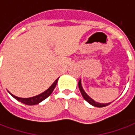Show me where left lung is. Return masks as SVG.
Returning <instances> with one entry per match:
<instances>
[{
  "mask_svg": "<svg viewBox=\"0 0 135 135\" xmlns=\"http://www.w3.org/2000/svg\"><path fill=\"white\" fill-rule=\"evenodd\" d=\"M78 87H79V89L80 91V93H81L82 96L83 97V98L85 99V100H86L89 103H90L91 105H92V106H96V107H104V106H108V105H109L110 103H105V104H103V103H100L95 102L94 100H92L89 96H88V95L86 94V93L84 91V90L83 89V88H82V86H81V81H80V80L79 82H78Z\"/></svg>",
  "mask_w": 135,
  "mask_h": 135,
  "instance_id": "left-lung-1",
  "label": "left lung"
}]
</instances>
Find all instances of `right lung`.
I'll list each match as a JSON object with an SVG mask.
<instances>
[{
    "label": "right lung",
    "mask_w": 135,
    "mask_h": 135,
    "mask_svg": "<svg viewBox=\"0 0 135 135\" xmlns=\"http://www.w3.org/2000/svg\"><path fill=\"white\" fill-rule=\"evenodd\" d=\"M57 80H58V78L53 83L51 86L46 91H45L44 92L41 93V94H38L37 96H35V97H32V98H18V97H16L13 94H12L11 93L10 94H12V96L14 98L17 100L18 101L24 103L26 105H28V106H32V105H36V104H38L39 103H41V101H43L44 100H45L46 98H47L49 96L50 94H52L53 90L55 89L56 85H57Z\"/></svg>",
    "instance_id": "add662e5"
}]
</instances>
